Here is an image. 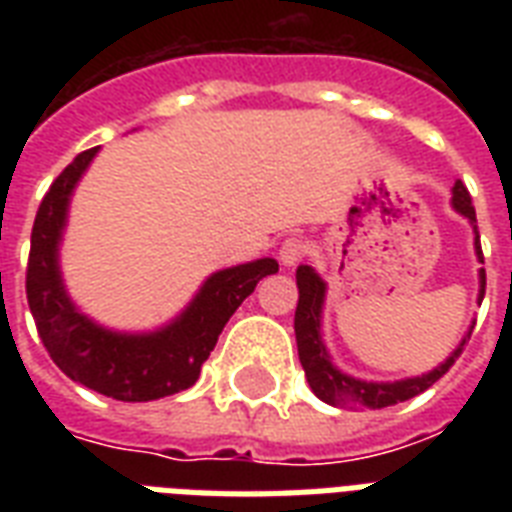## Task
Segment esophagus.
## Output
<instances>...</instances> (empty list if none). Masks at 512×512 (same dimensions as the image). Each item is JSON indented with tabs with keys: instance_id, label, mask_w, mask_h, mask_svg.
<instances>
[{
	"instance_id": "34e87169",
	"label": "esophagus",
	"mask_w": 512,
	"mask_h": 512,
	"mask_svg": "<svg viewBox=\"0 0 512 512\" xmlns=\"http://www.w3.org/2000/svg\"><path fill=\"white\" fill-rule=\"evenodd\" d=\"M305 252H308V244H305L303 239H297V236H292V239L284 241V244H281V249H279L281 265H287V268H292V265H297V263H300V260H303Z\"/></svg>"
}]
</instances>
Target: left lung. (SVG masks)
<instances>
[{
  "label": "left lung",
  "mask_w": 512,
  "mask_h": 512,
  "mask_svg": "<svg viewBox=\"0 0 512 512\" xmlns=\"http://www.w3.org/2000/svg\"><path fill=\"white\" fill-rule=\"evenodd\" d=\"M452 207L457 215H462L473 228V247H476V257L484 263V252H481V241H478V225H476V209L470 204L468 188L462 185V180H454L452 185ZM297 300L295 311V337H297V356L305 369V380L311 385L316 396L329 406H340V409H382V406H393L398 401H409V398L420 396L422 390H428L436 380H441L452 364L460 358L465 342L470 340V332L462 337L457 348L446 356V361L417 377H404V380L393 382H374V380H358L350 377L342 369H337L332 356H329L327 342H324V332H321V316H324V300H327V281L321 279L316 268L311 265H300L297 268ZM486 289V273L484 268L478 271V300H484Z\"/></svg>",
  "instance_id": "1"
}]
</instances>
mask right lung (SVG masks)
<instances>
[{
  "label": "right lung",
  "mask_w": 512,
  "mask_h": 512,
  "mask_svg": "<svg viewBox=\"0 0 512 512\" xmlns=\"http://www.w3.org/2000/svg\"><path fill=\"white\" fill-rule=\"evenodd\" d=\"M90 148L60 172L39 204L26 271L28 308L50 358L84 388L116 401H156L199 380L217 337L257 281L279 271L273 257L231 265L204 279L175 319L148 332L108 329L71 300L60 271V244L76 185L98 156Z\"/></svg>",
  "instance_id": "add662e5"
}]
</instances>
